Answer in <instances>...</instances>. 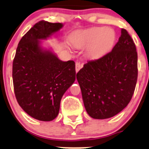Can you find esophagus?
<instances>
[{
    "instance_id": "esophagus-1",
    "label": "esophagus",
    "mask_w": 149,
    "mask_h": 149,
    "mask_svg": "<svg viewBox=\"0 0 149 149\" xmlns=\"http://www.w3.org/2000/svg\"><path fill=\"white\" fill-rule=\"evenodd\" d=\"M82 67H83V65L80 64V62H76V73L78 72V71H79V70L81 69Z\"/></svg>"
}]
</instances>
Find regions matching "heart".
<instances>
[{
  "label": "heart",
  "mask_w": 149,
  "mask_h": 149,
  "mask_svg": "<svg viewBox=\"0 0 149 149\" xmlns=\"http://www.w3.org/2000/svg\"><path fill=\"white\" fill-rule=\"evenodd\" d=\"M116 31L104 26H95L78 30L71 38V43L76 48L87 47L86 54L91 59H99L111 51L115 45Z\"/></svg>",
  "instance_id": "heart-1"
}]
</instances>
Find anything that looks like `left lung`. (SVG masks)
<instances>
[{
    "label": "left lung",
    "mask_w": 149,
    "mask_h": 149,
    "mask_svg": "<svg viewBox=\"0 0 149 149\" xmlns=\"http://www.w3.org/2000/svg\"><path fill=\"white\" fill-rule=\"evenodd\" d=\"M137 52L128 32L121 35L111 52L89 61L76 75L88 115L107 119L127 106L137 80Z\"/></svg>",
    "instance_id": "obj_1"
}]
</instances>
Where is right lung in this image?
<instances>
[{
    "label": "right lung",
    "mask_w": 149,
    "mask_h": 149,
    "mask_svg": "<svg viewBox=\"0 0 149 149\" xmlns=\"http://www.w3.org/2000/svg\"><path fill=\"white\" fill-rule=\"evenodd\" d=\"M61 23L40 21L19 42L13 64L14 91L18 104L28 115L41 121L58 116L65 92L76 80L75 62L63 61L42 40L52 37Z\"/></svg>",
    "instance_id": "obj_1"
}]
</instances>
